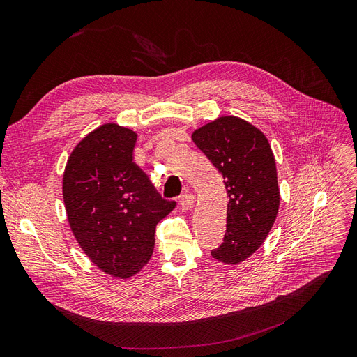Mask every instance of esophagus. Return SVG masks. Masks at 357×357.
<instances>
[{"mask_svg":"<svg viewBox=\"0 0 357 357\" xmlns=\"http://www.w3.org/2000/svg\"><path fill=\"white\" fill-rule=\"evenodd\" d=\"M194 203H195V197H194V194H192V192L185 191V192H183V194L181 195L179 204H181V207H182V208L188 210V208H191V207L194 206Z\"/></svg>","mask_w":357,"mask_h":357,"instance_id":"esophagus-1","label":"esophagus"}]
</instances>
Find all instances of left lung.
Wrapping results in <instances>:
<instances>
[{
    "label": "left lung",
    "mask_w": 357,
    "mask_h": 357,
    "mask_svg": "<svg viewBox=\"0 0 357 357\" xmlns=\"http://www.w3.org/2000/svg\"><path fill=\"white\" fill-rule=\"evenodd\" d=\"M192 141L219 170L229 195L227 232L212 256L235 265L263 244L278 213L273 153L257 128L234 116L197 129Z\"/></svg>",
    "instance_id": "left-lung-1"
}]
</instances>
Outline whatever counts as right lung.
Returning a JSON list of instances; mask_svg holds the SVG:
<instances>
[{"label":"right lung","instance_id":"right-lung-1","mask_svg":"<svg viewBox=\"0 0 357 357\" xmlns=\"http://www.w3.org/2000/svg\"><path fill=\"white\" fill-rule=\"evenodd\" d=\"M135 144L134 130L102 125L76 145L63 176L75 238L94 265L121 278L150 260L157 223L176 206L134 162Z\"/></svg>","mask_w":357,"mask_h":357}]
</instances>
